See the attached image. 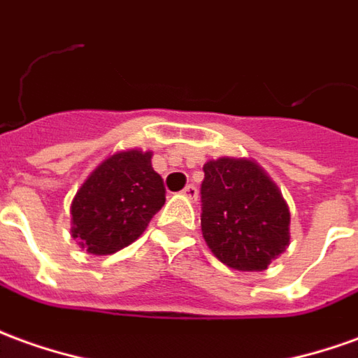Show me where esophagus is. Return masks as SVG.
Instances as JSON below:
<instances>
[{
	"label": "esophagus",
	"instance_id": "obj_1",
	"mask_svg": "<svg viewBox=\"0 0 358 358\" xmlns=\"http://www.w3.org/2000/svg\"><path fill=\"white\" fill-rule=\"evenodd\" d=\"M182 194L187 197V199H192V201H196L197 199V187L194 184H187L184 189H182Z\"/></svg>",
	"mask_w": 358,
	"mask_h": 358
}]
</instances>
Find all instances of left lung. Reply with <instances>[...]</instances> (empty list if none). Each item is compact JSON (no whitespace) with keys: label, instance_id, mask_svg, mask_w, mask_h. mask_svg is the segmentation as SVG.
Returning <instances> with one entry per match:
<instances>
[{"label":"left lung","instance_id":"left-lung-1","mask_svg":"<svg viewBox=\"0 0 358 358\" xmlns=\"http://www.w3.org/2000/svg\"><path fill=\"white\" fill-rule=\"evenodd\" d=\"M201 232L217 259L238 271H264L291 240V213L279 187L250 159L203 164Z\"/></svg>","mask_w":358,"mask_h":358}]
</instances>
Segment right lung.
<instances>
[{"label":"right lung","mask_w":358,"mask_h":358,"mask_svg":"<svg viewBox=\"0 0 358 358\" xmlns=\"http://www.w3.org/2000/svg\"><path fill=\"white\" fill-rule=\"evenodd\" d=\"M151 151L127 149L102 161L71 203V236L92 256L129 246L164 205V184Z\"/></svg>","instance_id":"obj_1"}]
</instances>
